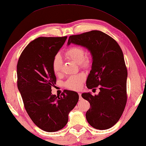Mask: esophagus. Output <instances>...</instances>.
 Segmentation results:
<instances>
[{
	"label": "esophagus",
	"mask_w": 146,
	"mask_h": 146,
	"mask_svg": "<svg viewBox=\"0 0 146 146\" xmlns=\"http://www.w3.org/2000/svg\"><path fill=\"white\" fill-rule=\"evenodd\" d=\"M79 100H81L82 99H83V98H82V97H81V93H79Z\"/></svg>",
	"instance_id": "34e87169"
}]
</instances>
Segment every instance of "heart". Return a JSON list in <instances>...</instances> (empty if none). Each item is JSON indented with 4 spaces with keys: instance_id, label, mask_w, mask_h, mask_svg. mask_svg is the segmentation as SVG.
<instances>
[{
    "instance_id": "obj_1",
    "label": "heart",
    "mask_w": 146,
    "mask_h": 146,
    "mask_svg": "<svg viewBox=\"0 0 146 146\" xmlns=\"http://www.w3.org/2000/svg\"><path fill=\"white\" fill-rule=\"evenodd\" d=\"M84 50L79 46L71 47L65 52V55L67 58L83 66H87L90 63V59L88 57H84ZM52 69L55 75H59L61 73L62 69V59L59 55H56L53 58ZM84 79L85 75L83 74L72 75L65 82V86L70 89L78 90L81 87Z\"/></svg>"
}]
</instances>
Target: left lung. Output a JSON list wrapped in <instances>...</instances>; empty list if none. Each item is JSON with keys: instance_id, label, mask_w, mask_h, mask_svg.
Wrapping results in <instances>:
<instances>
[{"instance_id": "1", "label": "left lung", "mask_w": 146, "mask_h": 146, "mask_svg": "<svg viewBox=\"0 0 146 146\" xmlns=\"http://www.w3.org/2000/svg\"><path fill=\"white\" fill-rule=\"evenodd\" d=\"M71 44L84 47L91 53L88 89L100 86L98 94H81L91 106L86 113L87 122L98 130L111 128L120 118L127 100L128 73L122 51L113 38L98 30L69 36L67 46Z\"/></svg>"}]
</instances>
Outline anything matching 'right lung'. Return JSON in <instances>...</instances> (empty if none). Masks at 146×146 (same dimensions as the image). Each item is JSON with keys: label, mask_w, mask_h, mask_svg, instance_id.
Here are the masks:
<instances>
[{"label": "right lung", "mask_w": 146, "mask_h": 146, "mask_svg": "<svg viewBox=\"0 0 146 146\" xmlns=\"http://www.w3.org/2000/svg\"><path fill=\"white\" fill-rule=\"evenodd\" d=\"M67 38L35 39L22 52L17 64L18 89L26 112L37 126L49 132L67 124L79 100L75 91L64 90L60 96L52 93L56 82L52 62Z\"/></svg>", "instance_id": "add662e5"}]
</instances>
